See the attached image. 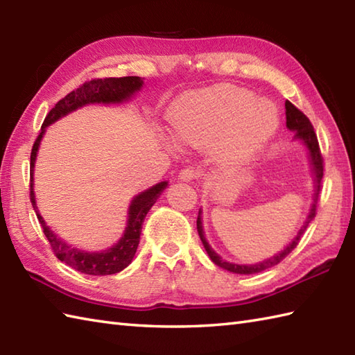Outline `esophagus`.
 I'll list each match as a JSON object with an SVG mask.
<instances>
[{"instance_id": "1", "label": "esophagus", "mask_w": 355, "mask_h": 355, "mask_svg": "<svg viewBox=\"0 0 355 355\" xmlns=\"http://www.w3.org/2000/svg\"><path fill=\"white\" fill-rule=\"evenodd\" d=\"M198 177V171H195L193 168H186L183 171H180L178 173V178L182 180V182H192Z\"/></svg>"}]
</instances>
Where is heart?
Wrapping results in <instances>:
<instances>
[{
	"mask_svg": "<svg viewBox=\"0 0 355 355\" xmlns=\"http://www.w3.org/2000/svg\"><path fill=\"white\" fill-rule=\"evenodd\" d=\"M175 137L198 149L218 146L224 163L254 160L281 128V111L268 99L235 85H215L182 94L169 112Z\"/></svg>",
	"mask_w": 355,
	"mask_h": 355,
	"instance_id": "heart-1",
	"label": "heart"
}]
</instances>
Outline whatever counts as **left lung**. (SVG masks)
I'll list each match as a JSON object with an SVG mask.
<instances>
[{
	"instance_id": "1",
	"label": "left lung",
	"mask_w": 355,
	"mask_h": 355,
	"mask_svg": "<svg viewBox=\"0 0 355 355\" xmlns=\"http://www.w3.org/2000/svg\"><path fill=\"white\" fill-rule=\"evenodd\" d=\"M285 110H286V128L291 132H294V141H300L306 149L308 154V162H310V168H311V175H313V184H314V193L311 198V206L310 210H308V215L305 218V221L300 225L299 232L294 235V238L286 244L281 252H277L276 254L271 256V258L263 259L261 262L256 263H235V262H229L223 259L220 254H218L210 244L207 243L206 235H205V229H202V210L200 209L198 212V220H197V229H198V235L202 245H205L206 252L209 254V258L212 259L215 266L221 267L224 270L230 271V273H236V275H254V273H261V271L271 268L277 266L284 258H286L296 245L299 244L300 238H302L304 232L306 230L308 224H310L314 216H315V207H318V200H319V192H320V183H322V177H323V160L320 155V149H319V141H318V135L314 132V128L311 125L310 120L304 114L302 111H299L291 102H285Z\"/></svg>"
}]
</instances>
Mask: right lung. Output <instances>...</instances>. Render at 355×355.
<instances>
[{"label": "right lung", "instance_id": "obj_1", "mask_svg": "<svg viewBox=\"0 0 355 355\" xmlns=\"http://www.w3.org/2000/svg\"><path fill=\"white\" fill-rule=\"evenodd\" d=\"M143 84L141 78L139 76H126V78H107V79H94L85 82L84 85L74 89L70 94H67L64 99L59 101L55 108L45 117L44 123L41 126V132L32 149V155H30V200H32V206L36 212L37 220L42 225L44 235L47 236L49 243L53 248V252L58 256L59 261L65 262L67 266L80 271V273L92 275V276H107V275H116L122 271L132 262L135 252L140 243V233L141 225L145 221L146 214L149 209L155 205V201L160 197L162 192L169 186L168 182H160L149 189L143 191L134 198L128 207V218H126V227L123 230V235L116 244L105 248V250L97 252H88L84 248H78L67 243L58 233L50 229V225L45 223L42 215L40 214V209L36 206L35 198V164L37 150H40L41 140L44 137L45 131L50 125L58 122L59 119L71 114V112L78 111L80 108L87 107V105H122L128 103L132 97L137 94Z\"/></svg>", "mask_w": 355, "mask_h": 355}]
</instances>
